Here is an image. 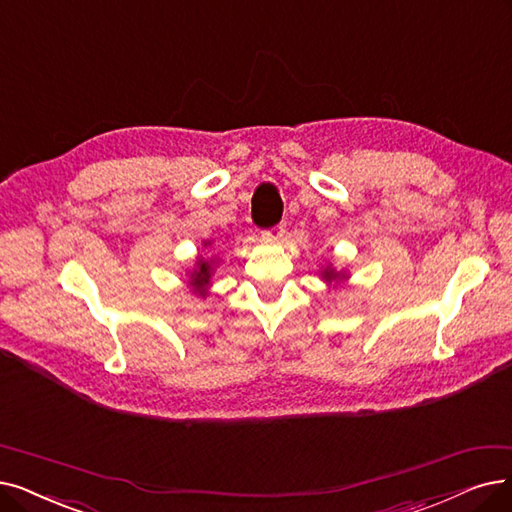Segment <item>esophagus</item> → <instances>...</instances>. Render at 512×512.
Masks as SVG:
<instances>
[{"label": "esophagus", "instance_id": "obj_1", "mask_svg": "<svg viewBox=\"0 0 512 512\" xmlns=\"http://www.w3.org/2000/svg\"><path fill=\"white\" fill-rule=\"evenodd\" d=\"M283 235H285V224L283 222L277 224V227L262 231V239H267V241H279V239H283Z\"/></svg>", "mask_w": 512, "mask_h": 512}]
</instances>
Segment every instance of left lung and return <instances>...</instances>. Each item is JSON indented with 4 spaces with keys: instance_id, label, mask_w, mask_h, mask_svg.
Returning <instances> with one entry per match:
<instances>
[{
    "instance_id": "left-lung-1",
    "label": "left lung",
    "mask_w": 512,
    "mask_h": 512,
    "mask_svg": "<svg viewBox=\"0 0 512 512\" xmlns=\"http://www.w3.org/2000/svg\"><path fill=\"white\" fill-rule=\"evenodd\" d=\"M346 277V273H342V271H336L332 264L330 267H325L323 271H321V279L323 281H327V283H332V281H338V279H344Z\"/></svg>"
}]
</instances>
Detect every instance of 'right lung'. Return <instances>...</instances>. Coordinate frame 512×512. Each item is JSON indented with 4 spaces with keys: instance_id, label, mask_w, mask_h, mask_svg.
I'll return each instance as SVG.
<instances>
[{
    "instance_id": "1",
    "label": "right lung",
    "mask_w": 512,
    "mask_h": 512,
    "mask_svg": "<svg viewBox=\"0 0 512 512\" xmlns=\"http://www.w3.org/2000/svg\"><path fill=\"white\" fill-rule=\"evenodd\" d=\"M206 245H210V241H206ZM214 260H208L199 256L197 262H195V269L191 271V277H189V285L193 288V294L206 298L208 296V285L212 281V273H214Z\"/></svg>"
}]
</instances>
